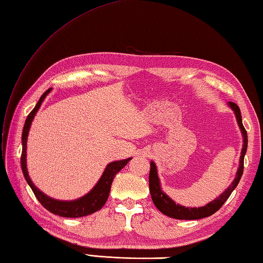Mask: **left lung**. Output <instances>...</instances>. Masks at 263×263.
<instances>
[{
	"label": "left lung",
	"instance_id": "left-lung-1",
	"mask_svg": "<svg viewBox=\"0 0 263 263\" xmlns=\"http://www.w3.org/2000/svg\"><path fill=\"white\" fill-rule=\"evenodd\" d=\"M229 106L231 109L234 111L236 116V120L237 124L241 128V133L243 136V147L241 151V156H240V164H238V170L236 172L235 179L231 185L227 188L223 194H221L219 197L216 198L215 200L211 201L207 203L206 206L203 207H184L181 206L179 203H176V201H173L170 197H168L166 194H164V191L161 188V183H160V179L157 177V170H156V165L155 163L152 161L151 162V171H149V192L152 196V200H153L154 205L156 208L159 209L161 213L164 215L168 216V217L176 218V219H200L203 217H208V216H212L215 214L218 209L224 205V202L229 199V197L231 194L236 188V185L240 182V180L242 178L243 170H244V156H246L247 153V148H248V134L246 128H244L242 124V117H241V111L240 108L236 103L234 102H229Z\"/></svg>",
	"mask_w": 263,
	"mask_h": 263
}]
</instances>
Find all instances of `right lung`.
<instances>
[{
	"label": "right lung",
	"mask_w": 263,
	"mask_h": 263,
	"mask_svg": "<svg viewBox=\"0 0 263 263\" xmlns=\"http://www.w3.org/2000/svg\"><path fill=\"white\" fill-rule=\"evenodd\" d=\"M50 92V89L46 91L44 95L40 97L39 101L37 102L36 107L32 109V111L28 115L25 126H23V130H22V153H21V167H22V172L23 176L26 178V181L28 184L30 185V188L32 192L36 196L38 201L42 203V205L47 209L48 212L62 216V217H69V218H77V217H83V216H87L90 214L96 213L103 207L104 203H106L108 197H109V192L110 188H111V183L114 181V178L117 173H118L122 167H125L127 165V163L132 160L127 159V160H121V161H115L109 163L107 167L104 168V172L102 173V176L100 180L98 181V183L93 186V189L86 194L85 196L79 198L77 200H71V201H63V200H57V199H52V198L48 197L47 195H45L44 192L40 191L36 185L32 183V181L29 177L28 170H27V139H28V133L29 129H30V125L34 118V115L37 114L38 109L42 106V102L44 101V99L46 96Z\"/></svg>",
	"instance_id": "obj_1"
}]
</instances>
